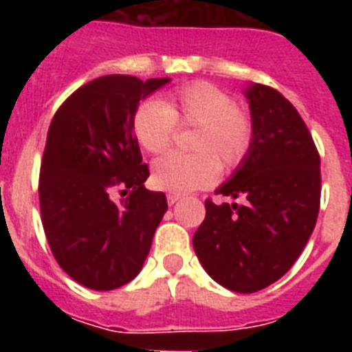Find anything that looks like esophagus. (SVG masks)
Here are the masks:
<instances>
[{
	"mask_svg": "<svg viewBox=\"0 0 352 352\" xmlns=\"http://www.w3.org/2000/svg\"><path fill=\"white\" fill-rule=\"evenodd\" d=\"M177 201H181L179 193H168V204H175Z\"/></svg>",
	"mask_w": 352,
	"mask_h": 352,
	"instance_id": "1",
	"label": "esophagus"
}]
</instances>
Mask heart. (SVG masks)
Returning <instances> with one entry per match:
<instances>
[{
    "label": "heart",
    "mask_w": 352,
    "mask_h": 352,
    "mask_svg": "<svg viewBox=\"0 0 352 352\" xmlns=\"http://www.w3.org/2000/svg\"><path fill=\"white\" fill-rule=\"evenodd\" d=\"M177 124L197 131L190 142L193 153H170L155 160L151 181L166 192L186 193L210 186L219 170H235L252 148L250 113L208 82L182 85L168 93L164 104L153 98L140 102L131 120L138 144L153 155L170 148Z\"/></svg>",
    "instance_id": "1"
}]
</instances>
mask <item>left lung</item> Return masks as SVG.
<instances>
[{"instance_id": "1", "label": "left lung", "mask_w": 352, "mask_h": 352, "mask_svg": "<svg viewBox=\"0 0 352 352\" xmlns=\"http://www.w3.org/2000/svg\"><path fill=\"white\" fill-rule=\"evenodd\" d=\"M254 122L252 148L215 193L245 203L206 201L193 250L210 278L250 294L289 272L316 226L320 155L305 122L279 91L245 89Z\"/></svg>"}]
</instances>
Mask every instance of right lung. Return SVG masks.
I'll use <instances>...</instances> for the list:
<instances>
[{
    "instance_id": "right-lung-1",
    "label": "right lung",
    "mask_w": 352,
    "mask_h": 352,
    "mask_svg": "<svg viewBox=\"0 0 352 352\" xmlns=\"http://www.w3.org/2000/svg\"><path fill=\"white\" fill-rule=\"evenodd\" d=\"M168 82L100 76L74 91L51 122L38 188L41 223L58 265L87 289L129 283L168 210L164 193L144 188L149 170L131 126L138 102Z\"/></svg>"
}]
</instances>
